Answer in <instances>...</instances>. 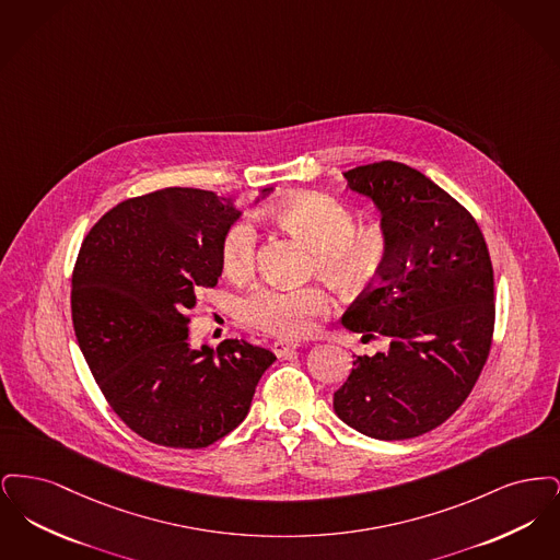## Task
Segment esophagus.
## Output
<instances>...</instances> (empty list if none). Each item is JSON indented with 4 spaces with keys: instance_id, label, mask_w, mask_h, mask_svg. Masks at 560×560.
Returning a JSON list of instances; mask_svg holds the SVG:
<instances>
[{
    "instance_id": "1",
    "label": "esophagus",
    "mask_w": 560,
    "mask_h": 560,
    "mask_svg": "<svg viewBox=\"0 0 560 560\" xmlns=\"http://www.w3.org/2000/svg\"><path fill=\"white\" fill-rule=\"evenodd\" d=\"M300 347V345H295V342H285V340H277V342H272V352L277 354V357H288L290 352H293L295 348Z\"/></svg>"
}]
</instances>
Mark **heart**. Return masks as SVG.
Wrapping results in <instances>:
<instances>
[{
    "label": "heart",
    "instance_id": "1",
    "mask_svg": "<svg viewBox=\"0 0 560 560\" xmlns=\"http://www.w3.org/2000/svg\"><path fill=\"white\" fill-rule=\"evenodd\" d=\"M268 220L306 241L313 267L342 292L372 288L390 256V240L380 226H357V215L336 197L302 195L268 212ZM258 235L249 220H235L220 241L222 270L240 279L254 270ZM331 306V295L320 285L298 290L254 288L237 304L240 319L270 336L300 338Z\"/></svg>",
    "mask_w": 560,
    "mask_h": 560
}]
</instances>
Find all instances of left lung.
<instances>
[{
    "instance_id": "obj_1",
    "label": "left lung",
    "mask_w": 560,
    "mask_h": 560,
    "mask_svg": "<svg viewBox=\"0 0 560 560\" xmlns=\"http://www.w3.org/2000/svg\"><path fill=\"white\" fill-rule=\"evenodd\" d=\"M345 178L377 206L390 256L342 325L363 340H388V350L352 361L334 409L373 439H413L457 411L489 357L495 325L489 249L472 213L405 163L359 165Z\"/></svg>"
}]
</instances>
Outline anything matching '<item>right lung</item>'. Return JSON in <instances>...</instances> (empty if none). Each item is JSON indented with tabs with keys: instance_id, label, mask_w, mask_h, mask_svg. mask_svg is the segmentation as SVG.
<instances>
[{
	"instance_id": "1",
	"label": "right lung",
	"mask_w": 560,
	"mask_h": 560,
	"mask_svg": "<svg viewBox=\"0 0 560 560\" xmlns=\"http://www.w3.org/2000/svg\"><path fill=\"white\" fill-rule=\"evenodd\" d=\"M237 218L212 190L161 188L117 203L81 243L71 279L81 352L110 409L155 445L201 450L226 436L277 359L245 340L215 352L188 345L187 313L218 283L220 241Z\"/></svg>"
}]
</instances>
